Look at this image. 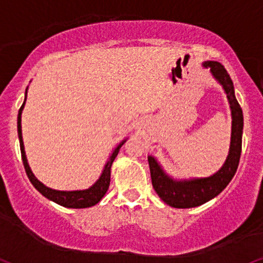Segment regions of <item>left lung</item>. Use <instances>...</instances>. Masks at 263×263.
I'll list each match as a JSON object with an SVG mask.
<instances>
[{
    "label": "left lung",
    "mask_w": 263,
    "mask_h": 263,
    "mask_svg": "<svg viewBox=\"0 0 263 263\" xmlns=\"http://www.w3.org/2000/svg\"><path fill=\"white\" fill-rule=\"evenodd\" d=\"M202 67L209 68L216 82L223 87L228 99L232 115L231 146L227 160L216 173L210 177L189 179H174L166 173L156 157L148 155L147 161L151 172L152 186L161 200L174 209H191L201 206L221 194L234 177L240 160L244 118L241 107L236 101L234 85L226 68L221 63L206 61L202 63Z\"/></svg>",
    "instance_id": "left-lung-1"
}]
</instances>
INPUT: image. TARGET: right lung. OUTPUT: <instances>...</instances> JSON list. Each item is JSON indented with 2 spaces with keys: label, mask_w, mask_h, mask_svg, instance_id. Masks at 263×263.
I'll return each mask as SVG.
<instances>
[{
  "label": "right lung",
  "mask_w": 263,
  "mask_h": 263,
  "mask_svg": "<svg viewBox=\"0 0 263 263\" xmlns=\"http://www.w3.org/2000/svg\"><path fill=\"white\" fill-rule=\"evenodd\" d=\"M27 93H28V87L25 90V97L24 102L18 112V119H17V126H18V137H19V144H21V152H22V160L23 164H24L25 172H27V176L29 180L31 181V184L34 185L35 189H36L41 195H44L46 199L53 201V202L58 203V205L68 207V209H86V207H91L96 203H99L100 201L105 194L107 193L109 186V181H111V167L113 161L116 160L117 155H118L119 148L122 147V145L126 141V139H123V140L117 145L115 150L112 151V154L109 155L108 160H107L105 167H103L101 176L99 177L95 183L92 184L91 186L87 187V189L83 190H56L51 189L45 185L44 183H41L40 180L37 179L36 177L34 176V173L31 172V168L29 166L27 155H25L24 150V142H23V135H22V112L24 109L25 101H27Z\"/></svg>",
  "instance_id": "1"
}]
</instances>
